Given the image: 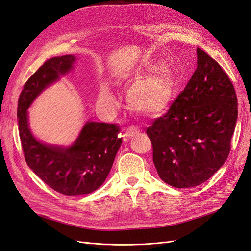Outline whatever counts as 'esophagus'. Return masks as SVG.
<instances>
[{
    "mask_svg": "<svg viewBox=\"0 0 251 251\" xmlns=\"http://www.w3.org/2000/svg\"><path fill=\"white\" fill-rule=\"evenodd\" d=\"M138 132H139V128L136 127V126H130L127 128H125V130H124L125 140H128L131 137H133L135 134H137Z\"/></svg>",
    "mask_w": 251,
    "mask_h": 251,
    "instance_id": "34e87169",
    "label": "esophagus"
}]
</instances>
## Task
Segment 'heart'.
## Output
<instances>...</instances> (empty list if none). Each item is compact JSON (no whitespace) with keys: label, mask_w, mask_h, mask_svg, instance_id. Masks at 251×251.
<instances>
[{"label":"heart","mask_w":251,"mask_h":251,"mask_svg":"<svg viewBox=\"0 0 251 251\" xmlns=\"http://www.w3.org/2000/svg\"><path fill=\"white\" fill-rule=\"evenodd\" d=\"M160 67V63L148 62L138 68L135 75L136 83L127 95L128 103L133 110L148 115H156L168 109L174 96L175 76L170 68ZM146 76L149 77L144 80ZM100 96L104 104L115 103V97L107 86L101 87Z\"/></svg>","instance_id":"obj_1"}]
</instances>
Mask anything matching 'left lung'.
Wrapping results in <instances>:
<instances>
[{
    "label": "left lung",
    "instance_id": "obj_1",
    "mask_svg": "<svg viewBox=\"0 0 251 251\" xmlns=\"http://www.w3.org/2000/svg\"><path fill=\"white\" fill-rule=\"evenodd\" d=\"M197 69L165 115L148 127L153 161L165 183L188 188L207 181L226 161L238 119L227 74L197 48Z\"/></svg>",
    "mask_w": 251,
    "mask_h": 251
}]
</instances>
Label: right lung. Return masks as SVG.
<instances>
[{
  "mask_svg": "<svg viewBox=\"0 0 251 251\" xmlns=\"http://www.w3.org/2000/svg\"><path fill=\"white\" fill-rule=\"evenodd\" d=\"M75 62L74 55L45 62L25 83L18 103L19 133L28 166L47 185L67 196L90 194L102 185L123 142L116 125L90 120L67 147L40 141L30 130V105L45 89L69 73Z\"/></svg>",
  "mask_w": 251,
  "mask_h": 251,
  "instance_id": "obj_1",
  "label": "right lung"
}]
</instances>
